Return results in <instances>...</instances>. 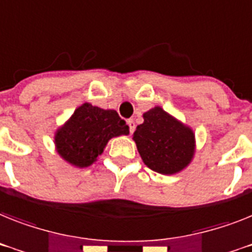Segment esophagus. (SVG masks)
<instances>
[{
	"label": "esophagus",
	"mask_w": 252,
	"mask_h": 252,
	"mask_svg": "<svg viewBox=\"0 0 252 252\" xmlns=\"http://www.w3.org/2000/svg\"><path fill=\"white\" fill-rule=\"evenodd\" d=\"M128 126H129V132L130 133L134 132V129H136V123H134V120L133 119L128 120Z\"/></svg>",
	"instance_id": "esophagus-1"
}]
</instances>
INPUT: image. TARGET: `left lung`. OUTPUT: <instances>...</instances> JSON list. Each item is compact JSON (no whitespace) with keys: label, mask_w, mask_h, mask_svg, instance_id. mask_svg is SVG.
<instances>
[{"label":"left lung","mask_w":252,"mask_h":252,"mask_svg":"<svg viewBox=\"0 0 252 252\" xmlns=\"http://www.w3.org/2000/svg\"><path fill=\"white\" fill-rule=\"evenodd\" d=\"M133 141L145 165L164 175L181 173L196 152L193 129L160 106L143 113V123L133 133Z\"/></svg>","instance_id":"8db88e82"}]
</instances>
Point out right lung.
I'll list each match as a JSON object with an SVG mask.
<instances>
[{"mask_svg": "<svg viewBox=\"0 0 252 252\" xmlns=\"http://www.w3.org/2000/svg\"><path fill=\"white\" fill-rule=\"evenodd\" d=\"M129 126L115 110H105L84 102L55 132V150L75 168H88L102 155L114 137L128 136Z\"/></svg>", "mask_w": 252, "mask_h": 252, "instance_id": "1", "label": "right lung"}]
</instances>
